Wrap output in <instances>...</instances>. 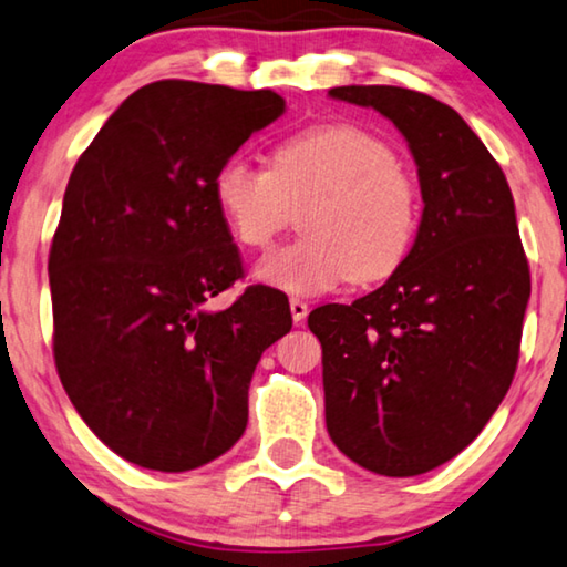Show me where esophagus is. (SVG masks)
I'll return each mask as SVG.
<instances>
[{
	"label": "esophagus",
	"instance_id": "esophagus-1",
	"mask_svg": "<svg viewBox=\"0 0 567 567\" xmlns=\"http://www.w3.org/2000/svg\"><path fill=\"white\" fill-rule=\"evenodd\" d=\"M308 302L306 300H300V298H290V312H292V320L295 323H302V320L308 318Z\"/></svg>",
	"mask_w": 567,
	"mask_h": 567
}]
</instances>
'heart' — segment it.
Returning a JSON list of instances; mask_svg holds the SVG:
<instances>
[{"instance_id": "1", "label": "heart", "mask_w": 567, "mask_h": 567, "mask_svg": "<svg viewBox=\"0 0 567 567\" xmlns=\"http://www.w3.org/2000/svg\"><path fill=\"white\" fill-rule=\"evenodd\" d=\"M214 198L236 241L267 249L302 208V239L259 261L255 275L290 295L341 282H379L408 259L420 226V193L382 137L357 124H316L285 137L269 167L231 157Z\"/></svg>"}]
</instances>
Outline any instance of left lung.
<instances>
[{"instance_id": "1", "label": "left lung", "mask_w": 567, "mask_h": 567, "mask_svg": "<svg viewBox=\"0 0 567 567\" xmlns=\"http://www.w3.org/2000/svg\"><path fill=\"white\" fill-rule=\"evenodd\" d=\"M408 140L422 221L379 290L308 316L323 346L326 427L379 476H417L458 455L499 408L519 361L529 300L514 198L458 112L400 86H338Z\"/></svg>"}]
</instances>
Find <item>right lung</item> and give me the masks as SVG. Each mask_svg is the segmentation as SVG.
<instances>
[{
    "instance_id": "1",
    "label": "right lung",
    "mask_w": 567,
    "mask_h": 567,
    "mask_svg": "<svg viewBox=\"0 0 567 567\" xmlns=\"http://www.w3.org/2000/svg\"><path fill=\"white\" fill-rule=\"evenodd\" d=\"M282 112L275 91L155 81L68 181L48 261L58 377L99 441L142 468L181 473L229 451L261 351L292 328L275 287L203 308L244 275L214 177Z\"/></svg>"
}]
</instances>
